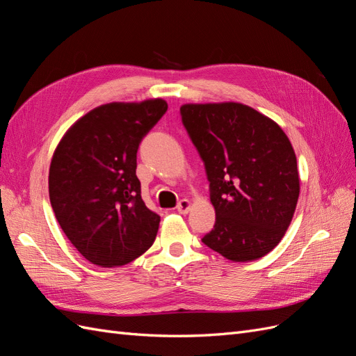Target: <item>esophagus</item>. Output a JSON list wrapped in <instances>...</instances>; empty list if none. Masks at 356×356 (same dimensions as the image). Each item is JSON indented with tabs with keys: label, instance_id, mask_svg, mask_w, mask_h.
Here are the masks:
<instances>
[{
	"label": "esophagus",
	"instance_id": "34e87169",
	"mask_svg": "<svg viewBox=\"0 0 356 356\" xmlns=\"http://www.w3.org/2000/svg\"><path fill=\"white\" fill-rule=\"evenodd\" d=\"M190 207H191V202L188 199H182L177 204V211L179 213H187L190 211Z\"/></svg>",
	"mask_w": 356,
	"mask_h": 356
}]
</instances>
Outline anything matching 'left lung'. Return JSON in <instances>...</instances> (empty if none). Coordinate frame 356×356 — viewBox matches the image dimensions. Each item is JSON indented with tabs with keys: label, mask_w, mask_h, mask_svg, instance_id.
<instances>
[{
	"label": "left lung",
	"mask_w": 356,
	"mask_h": 356,
	"mask_svg": "<svg viewBox=\"0 0 356 356\" xmlns=\"http://www.w3.org/2000/svg\"><path fill=\"white\" fill-rule=\"evenodd\" d=\"M179 114L203 160L217 217L202 242L232 261L270 252L293 220L300 193L288 136L243 104H187Z\"/></svg>",
	"instance_id": "obj_1"
}]
</instances>
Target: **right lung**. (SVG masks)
Returning a JSON list of instances; mask_svg holds the SVG:
<instances>
[{
	"label": "right lung",
	"instance_id": "add662e5",
	"mask_svg": "<svg viewBox=\"0 0 356 356\" xmlns=\"http://www.w3.org/2000/svg\"><path fill=\"white\" fill-rule=\"evenodd\" d=\"M166 111L163 99L101 105L68 129L53 154V212L70 242L96 266L131 263L156 239L160 217L141 197L136 153Z\"/></svg>",
	"mask_w": 356,
	"mask_h": 356
}]
</instances>
